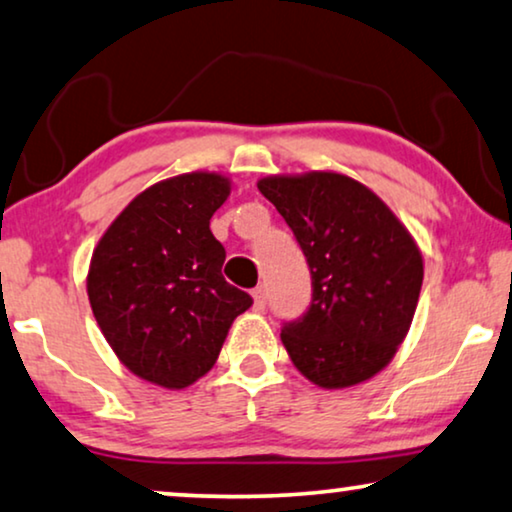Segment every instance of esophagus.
<instances>
[{"instance_id":"obj_1","label":"esophagus","mask_w":512,"mask_h":512,"mask_svg":"<svg viewBox=\"0 0 512 512\" xmlns=\"http://www.w3.org/2000/svg\"><path fill=\"white\" fill-rule=\"evenodd\" d=\"M253 299H255V311H264V306H266V290H264V285H257L255 287Z\"/></svg>"}]
</instances>
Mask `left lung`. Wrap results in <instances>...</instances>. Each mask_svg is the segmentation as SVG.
Masks as SVG:
<instances>
[{"label": "left lung", "instance_id": "1", "mask_svg": "<svg viewBox=\"0 0 512 512\" xmlns=\"http://www.w3.org/2000/svg\"><path fill=\"white\" fill-rule=\"evenodd\" d=\"M257 187L311 269V306L280 329L287 355L327 390L376 376L406 338L420 297L424 269L413 236L348 176H269Z\"/></svg>", "mask_w": 512, "mask_h": 512}]
</instances>
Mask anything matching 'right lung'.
<instances>
[{"instance_id":"1","label":"right lung","mask_w":512,"mask_h":512,"mask_svg":"<svg viewBox=\"0 0 512 512\" xmlns=\"http://www.w3.org/2000/svg\"><path fill=\"white\" fill-rule=\"evenodd\" d=\"M225 176L183 174L143 190L92 253L88 297L120 362L148 383L181 390L211 371L236 315L253 297L222 276L211 218Z\"/></svg>"}]
</instances>
